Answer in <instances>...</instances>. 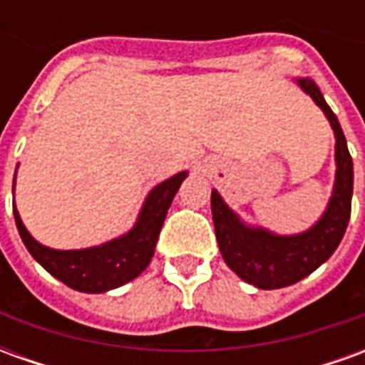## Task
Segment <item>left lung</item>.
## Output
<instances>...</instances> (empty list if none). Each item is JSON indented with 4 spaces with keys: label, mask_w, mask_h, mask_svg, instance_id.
Returning <instances> with one entry per match:
<instances>
[{
    "label": "left lung",
    "mask_w": 365,
    "mask_h": 365,
    "mask_svg": "<svg viewBox=\"0 0 365 365\" xmlns=\"http://www.w3.org/2000/svg\"><path fill=\"white\" fill-rule=\"evenodd\" d=\"M297 83L327 115L336 138L334 190L321 219L305 232L282 237L240 221V217L222 201L219 191H211L215 235L222 258L240 279L252 283L258 289L287 287L313 274L338 248L352 211L354 166L342 127L313 80L297 78Z\"/></svg>",
    "instance_id": "left-lung-1"
}]
</instances>
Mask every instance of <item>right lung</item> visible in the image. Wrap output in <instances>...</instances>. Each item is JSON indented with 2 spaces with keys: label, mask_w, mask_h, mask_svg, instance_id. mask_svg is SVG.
I'll return each mask as SVG.
<instances>
[{
  "label": "right lung",
  "mask_w": 365,
  "mask_h": 365,
  "mask_svg": "<svg viewBox=\"0 0 365 365\" xmlns=\"http://www.w3.org/2000/svg\"><path fill=\"white\" fill-rule=\"evenodd\" d=\"M185 178L187 172H180L158 183L144 199L135 227L127 235L105 245L83 250H54L43 246L31 237L21 221L19 211L13 205L15 225L23 245L48 274L76 291L105 293L138 277L150 264L168 209Z\"/></svg>",
  "instance_id": "add662e5"
}]
</instances>
